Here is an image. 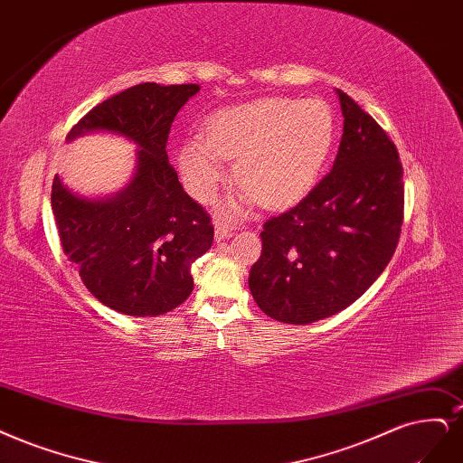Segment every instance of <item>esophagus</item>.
<instances>
[{
	"label": "esophagus",
	"instance_id": "obj_1",
	"mask_svg": "<svg viewBox=\"0 0 463 463\" xmlns=\"http://www.w3.org/2000/svg\"><path fill=\"white\" fill-rule=\"evenodd\" d=\"M232 233H233V226L226 224V222H216V228H214L216 241H222V239H228Z\"/></svg>",
	"mask_w": 463,
	"mask_h": 463
}]
</instances>
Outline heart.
Wrapping results in <instances>:
<instances>
[{
	"label": "heart",
	"mask_w": 463,
	"mask_h": 463,
	"mask_svg": "<svg viewBox=\"0 0 463 463\" xmlns=\"http://www.w3.org/2000/svg\"><path fill=\"white\" fill-rule=\"evenodd\" d=\"M335 132V115L322 99H257L214 113L204 124V137H189L182 146L180 166L194 195L211 201L226 182L224 158H237L235 180L243 191L230 211H241L254 199L283 206L305 197L320 180Z\"/></svg>",
	"instance_id": "b5f03b06"
}]
</instances>
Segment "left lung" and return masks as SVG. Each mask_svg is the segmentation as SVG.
<instances>
[{
  "mask_svg": "<svg viewBox=\"0 0 463 463\" xmlns=\"http://www.w3.org/2000/svg\"><path fill=\"white\" fill-rule=\"evenodd\" d=\"M343 137L333 168L293 209L264 222L249 274L260 310L305 326L362 297L389 264L404 220L402 165L387 132L337 90Z\"/></svg>",
  "mask_w": 463,
  "mask_h": 463,
  "instance_id": "1",
  "label": "left lung"
}]
</instances>
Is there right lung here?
I'll list each match as a JSON object with an SVG mask.
<instances>
[{"mask_svg": "<svg viewBox=\"0 0 463 463\" xmlns=\"http://www.w3.org/2000/svg\"><path fill=\"white\" fill-rule=\"evenodd\" d=\"M197 91L137 84L95 105L67 136L107 130L139 147L136 176L115 197L82 199L59 176L52 187L62 250L86 289L117 312L158 316L182 305L194 291L191 264L213 245L211 214L185 194L166 155L170 126Z\"/></svg>", "mask_w": 463, "mask_h": 463, "instance_id": "add662e5", "label": "right lung"}]
</instances>
